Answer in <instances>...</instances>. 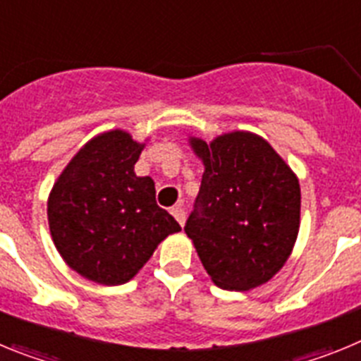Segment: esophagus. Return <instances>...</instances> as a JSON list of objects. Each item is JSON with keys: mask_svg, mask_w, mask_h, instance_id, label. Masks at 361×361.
<instances>
[{"mask_svg": "<svg viewBox=\"0 0 361 361\" xmlns=\"http://www.w3.org/2000/svg\"><path fill=\"white\" fill-rule=\"evenodd\" d=\"M171 215L175 216V220H177L178 224L184 226V220H186V212H184L183 206H173V208H171Z\"/></svg>", "mask_w": 361, "mask_h": 361, "instance_id": "obj_1", "label": "esophagus"}]
</instances>
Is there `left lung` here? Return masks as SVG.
<instances>
[{
  "instance_id": "left-lung-1",
  "label": "left lung",
  "mask_w": 361,
  "mask_h": 361,
  "mask_svg": "<svg viewBox=\"0 0 361 361\" xmlns=\"http://www.w3.org/2000/svg\"><path fill=\"white\" fill-rule=\"evenodd\" d=\"M191 146L206 171L184 231L219 288L262 286L282 269L295 245L298 178L253 133H226L212 145L191 139Z\"/></svg>"
}]
</instances>
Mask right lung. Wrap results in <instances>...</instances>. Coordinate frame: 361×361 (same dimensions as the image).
Listing matches in <instances>:
<instances>
[{
    "label": "right lung",
    "instance_id": "right-lung-1",
    "mask_svg": "<svg viewBox=\"0 0 361 361\" xmlns=\"http://www.w3.org/2000/svg\"><path fill=\"white\" fill-rule=\"evenodd\" d=\"M141 149L121 130L97 135L79 149L50 193L54 244L65 262L92 282H128L159 242L180 231L155 200L152 178L133 171Z\"/></svg>",
    "mask_w": 361,
    "mask_h": 361
}]
</instances>
